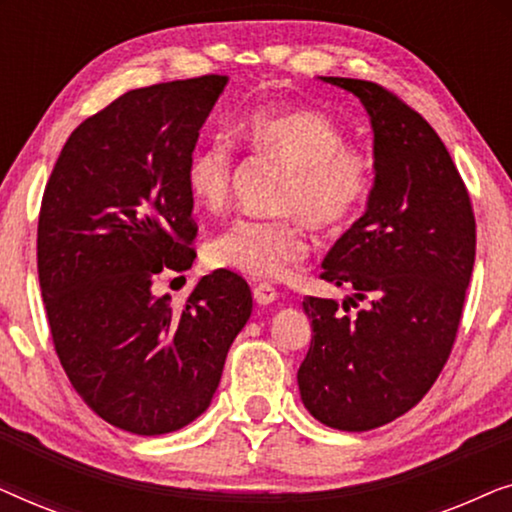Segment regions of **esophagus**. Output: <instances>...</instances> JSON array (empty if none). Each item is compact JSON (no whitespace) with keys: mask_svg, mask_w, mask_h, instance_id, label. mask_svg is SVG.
Returning <instances> with one entry per match:
<instances>
[{"mask_svg":"<svg viewBox=\"0 0 512 512\" xmlns=\"http://www.w3.org/2000/svg\"><path fill=\"white\" fill-rule=\"evenodd\" d=\"M254 300H256L258 305H270V303H275V300H277L275 286H270V284H265V282L256 284V286H254Z\"/></svg>","mask_w":512,"mask_h":512,"instance_id":"34e87169","label":"esophagus"}]
</instances>
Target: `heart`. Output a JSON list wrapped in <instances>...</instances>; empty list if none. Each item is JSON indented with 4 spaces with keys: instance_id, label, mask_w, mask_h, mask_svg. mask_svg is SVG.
<instances>
[{
    "instance_id": "heart-1",
    "label": "heart",
    "mask_w": 512,
    "mask_h": 512,
    "mask_svg": "<svg viewBox=\"0 0 512 512\" xmlns=\"http://www.w3.org/2000/svg\"><path fill=\"white\" fill-rule=\"evenodd\" d=\"M237 135L258 156L289 165L282 209L293 214L275 221H233L207 242V261L254 279L282 277L305 256L300 219L314 228L347 223L368 198L373 163L363 151L347 146L338 125L317 109H251L237 123ZM230 179L228 146L202 144L188 158V195L205 212L216 214L228 205Z\"/></svg>"
}]
</instances>
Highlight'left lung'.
Segmentation results:
<instances>
[{
  "instance_id": "left-lung-1",
  "label": "left lung",
  "mask_w": 512,
  "mask_h": 512,
  "mask_svg": "<svg viewBox=\"0 0 512 512\" xmlns=\"http://www.w3.org/2000/svg\"><path fill=\"white\" fill-rule=\"evenodd\" d=\"M321 81L359 97L373 128L366 212L321 263L326 282L349 286V300L368 305L349 317L333 298L303 300L312 345L298 389L321 424L370 431L415 408L452 352L475 261V219L450 153L415 109L373 81Z\"/></svg>"
}]
</instances>
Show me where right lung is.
<instances>
[{
  "instance_id": "1",
  "label": "right lung",
  "mask_w": 512,
  "mask_h": 512,
  "mask_svg": "<svg viewBox=\"0 0 512 512\" xmlns=\"http://www.w3.org/2000/svg\"><path fill=\"white\" fill-rule=\"evenodd\" d=\"M228 76L130 90L69 135L39 214L37 265L62 368L116 429L163 436L209 408L251 317L240 275L200 277L184 307L153 296L188 270L195 240L186 165Z\"/></svg>"
}]
</instances>
